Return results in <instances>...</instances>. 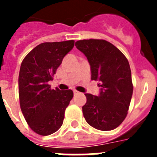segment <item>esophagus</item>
<instances>
[{
  "label": "esophagus",
  "mask_w": 157,
  "mask_h": 157,
  "mask_svg": "<svg viewBox=\"0 0 157 157\" xmlns=\"http://www.w3.org/2000/svg\"><path fill=\"white\" fill-rule=\"evenodd\" d=\"M79 94V92H78L77 90H74V94L75 95H77V94Z\"/></svg>",
  "instance_id": "34e87169"
}]
</instances>
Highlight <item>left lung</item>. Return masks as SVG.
Wrapping results in <instances>:
<instances>
[{
  "instance_id": "1",
  "label": "left lung",
  "mask_w": 157,
  "mask_h": 157,
  "mask_svg": "<svg viewBox=\"0 0 157 157\" xmlns=\"http://www.w3.org/2000/svg\"><path fill=\"white\" fill-rule=\"evenodd\" d=\"M90 65L91 79L99 82L98 96L86 94L83 116L88 124L100 130H112L123 123L133 94L131 71L126 56L105 40L75 42Z\"/></svg>"
}]
</instances>
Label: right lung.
Segmentation results:
<instances>
[{"label": "right lung", "instance_id": "right-lung-1", "mask_svg": "<svg viewBox=\"0 0 157 157\" xmlns=\"http://www.w3.org/2000/svg\"><path fill=\"white\" fill-rule=\"evenodd\" d=\"M75 41L44 42L33 48L21 63L19 75L20 108L34 132L47 136L63 124L65 109L73 98L71 90H51L56 69L74 47Z\"/></svg>", "mask_w": 157, "mask_h": 157}]
</instances>
